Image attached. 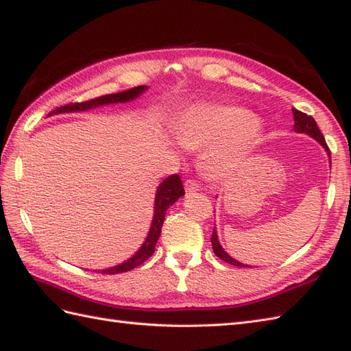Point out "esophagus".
Returning <instances> with one entry per match:
<instances>
[{"label":"esophagus","mask_w":351,"mask_h":351,"mask_svg":"<svg viewBox=\"0 0 351 351\" xmlns=\"http://www.w3.org/2000/svg\"><path fill=\"white\" fill-rule=\"evenodd\" d=\"M199 188H200V184L194 181V179H186V181H185V193L186 194L199 191Z\"/></svg>","instance_id":"esophagus-1"}]
</instances>
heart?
<instances>
[{"label": "heart", "instance_id": "heart-1", "mask_svg": "<svg viewBox=\"0 0 351 351\" xmlns=\"http://www.w3.org/2000/svg\"><path fill=\"white\" fill-rule=\"evenodd\" d=\"M181 145L199 149L213 145L204 156L208 173L221 178L236 170L261 138V124L245 108L199 105L186 111L175 125Z\"/></svg>", "mask_w": 351, "mask_h": 351}]
</instances>
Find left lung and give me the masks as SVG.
<instances>
[{"label":"left lung","mask_w":351,"mask_h":351,"mask_svg":"<svg viewBox=\"0 0 351 351\" xmlns=\"http://www.w3.org/2000/svg\"><path fill=\"white\" fill-rule=\"evenodd\" d=\"M292 114H293V120H295L293 130H295L296 133H307V134H310L311 138L316 139V141L320 143V145L328 151V154H330L329 148H328V145H326V141H325V138H323V134H322V132L319 130L317 124H316V121H314L313 117H311V115H307V114H304V112H301V111H298V110H295V108L292 110ZM329 157H330V156H329ZM210 241H212L215 255H217L218 258H221L222 261H226V263H228V264H231V265H236V267H247V265H245V264H241V263L236 261L234 258H231V256L226 252V250L222 249V246L219 245V241H218L217 230H215V228H213V232H212Z\"/></svg>","instance_id":"left-lung-1"}]
</instances>
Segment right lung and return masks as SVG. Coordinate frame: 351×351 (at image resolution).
Listing matches in <instances>:
<instances>
[{
    "label": "right lung",
    "instance_id": "1",
    "mask_svg": "<svg viewBox=\"0 0 351 351\" xmlns=\"http://www.w3.org/2000/svg\"><path fill=\"white\" fill-rule=\"evenodd\" d=\"M147 88H148L147 86H138V87H133V88H129V90H124V92H120V93H112V95H105V96H101V97L90 99V101H86V102L68 104V105L56 108V110H53L50 114L87 111V110H90V108H96V106H101V105L129 102V101H133V99H136L139 95H142ZM184 194H185L184 185H182V181H181V178H179V175L167 176L165 181L161 182L157 188L156 204H154V218H152L148 236H147L145 241H143V245L141 246V249L132 258H129L125 263L117 265V267L102 269V273H105V274L125 273V271H129V269L136 268L138 265L145 263L147 259L152 254H154L156 243H157V240L160 237L161 227H163L167 209L179 199V197H182Z\"/></svg>",
    "mask_w": 351,
    "mask_h": 351
}]
</instances>
